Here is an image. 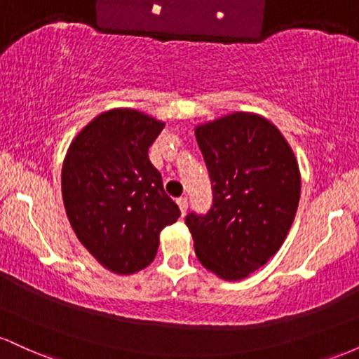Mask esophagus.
Segmentation results:
<instances>
[{"mask_svg":"<svg viewBox=\"0 0 359 359\" xmlns=\"http://www.w3.org/2000/svg\"><path fill=\"white\" fill-rule=\"evenodd\" d=\"M177 204H179V209L180 212H182V216H185V212H187V208H189L187 199H185V197H179V199H177Z\"/></svg>","mask_w":359,"mask_h":359,"instance_id":"34e87169","label":"esophagus"}]
</instances>
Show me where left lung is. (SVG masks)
I'll return each mask as SVG.
<instances>
[{"instance_id":"obj_1","label":"left lung","mask_w":359,"mask_h":359,"mask_svg":"<svg viewBox=\"0 0 359 359\" xmlns=\"http://www.w3.org/2000/svg\"><path fill=\"white\" fill-rule=\"evenodd\" d=\"M212 185L205 214L185 216L199 262L224 280H241L277 253L300 199L297 160L265 118L234 113L197 126Z\"/></svg>"}]
</instances>
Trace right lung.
<instances>
[{"label":"right lung","instance_id":"1","mask_svg":"<svg viewBox=\"0 0 359 359\" xmlns=\"http://www.w3.org/2000/svg\"><path fill=\"white\" fill-rule=\"evenodd\" d=\"M162 130L135 109H111L77 135L65 156L62 196L74 233L114 273L150 265L160 231L180 216L148 158Z\"/></svg>","mask_w":359,"mask_h":359}]
</instances>
